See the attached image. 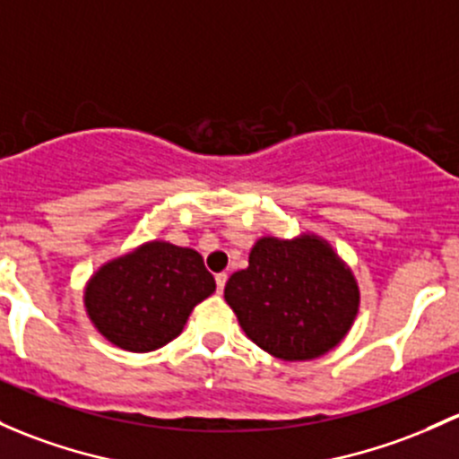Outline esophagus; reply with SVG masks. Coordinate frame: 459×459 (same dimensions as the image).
<instances>
[{"label": "esophagus", "mask_w": 459, "mask_h": 459, "mask_svg": "<svg viewBox=\"0 0 459 459\" xmlns=\"http://www.w3.org/2000/svg\"><path fill=\"white\" fill-rule=\"evenodd\" d=\"M226 279H229V274H226V273H220V274H215L217 292H224V286H226Z\"/></svg>", "instance_id": "34e87169"}]
</instances>
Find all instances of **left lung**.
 <instances>
[{
	"mask_svg": "<svg viewBox=\"0 0 459 459\" xmlns=\"http://www.w3.org/2000/svg\"><path fill=\"white\" fill-rule=\"evenodd\" d=\"M224 299L253 343L281 360H312L334 350L359 315L351 270L325 239L262 238L248 268L226 281Z\"/></svg>",
	"mask_w": 459,
	"mask_h": 459,
	"instance_id": "obj_1",
	"label": "left lung"
}]
</instances>
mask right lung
<instances>
[{
  "mask_svg": "<svg viewBox=\"0 0 459 459\" xmlns=\"http://www.w3.org/2000/svg\"><path fill=\"white\" fill-rule=\"evenodd\" d=\"M215 292L197 250L153 239L91 274L85 310L109 343L153 351L176 339L191 310Z\"/></svg>",
  "mask_w": 459,
  "mask_h": 459,
  "instance_id": "right-lung-1",
  "label": "right lung"
}]
</instances>
